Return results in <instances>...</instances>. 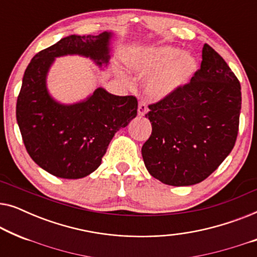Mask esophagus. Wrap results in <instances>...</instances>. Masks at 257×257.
<instances>
[{"instance_id": "34e87169", "label": "esophagus", "mask_w": 257, "mask_h": 257, "mask_svg": "<svg viewBox=\"0 0 257 257\" xmlns=\"http://www.w3.org/2000/svg\"><path fill=\"white\" fill-rule=\"evenodd\" d=\"M147 111H149V108H147L145 101H140L138 105V115L143 117V115H145L147 113Z\"/></svg>"}]
</instances>
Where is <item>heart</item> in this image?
<instances>
[{"mask_svg": "<svg viewBox=\"0 0 257 257\" xmlns=\"http://www.w3.org/2000/svg\"><path fill=\"white\" fill-rule=\"evenodd\" d=\"M139 77H149L145 92L154 100L173 96L192 82L199 70L194 56L171 45L147 48L130 61Z\"/></svg>", "mask_w": 257, "mask_h": 257, "instance_id": "heart-1", "label": "heart"}]
</instances>
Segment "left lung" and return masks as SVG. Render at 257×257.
<instances>
[{
    "instance_id": "left-lung-1",
    "label": "left lung",
    "mask_w": 257,
    "mask_h": 257,
    "mask_svg": "<svg viewBox=\"0 0 257 257\" xmlns=\"http://www.w3.org/2000/svg\"><path fill=\"white\" fill-rule=\"evenodd\" d=\"M149 108L152 133L142 149L149 173L166 185H195L233 150L241 85L224 59L205 44L201 68L192 82Z\"/></svg>"
}]
</instances>
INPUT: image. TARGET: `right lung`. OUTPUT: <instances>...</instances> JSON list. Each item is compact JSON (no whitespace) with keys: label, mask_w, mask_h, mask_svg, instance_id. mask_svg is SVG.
<instances>
[{"label":"right lung","mask_w":257,"mask_h":257,"mask_svg":"<svg viewBox=\"0 0 257 257\" xmlns=\"http://www.w3.org/2000/svg\"><path fill=\"white\" fill-rule=\"evenodd\" d=\"M112 36L110 31L70 35L35 55L24 72L17 124L31 159L55 177L80 179L96 171L115 132L136 118V97L115 96L103 87L73 104L59 103L49 93L47 77L55 58L78 55L106 66Z\"/></svg>","instance_id":"obj_1"}]
</instances>
